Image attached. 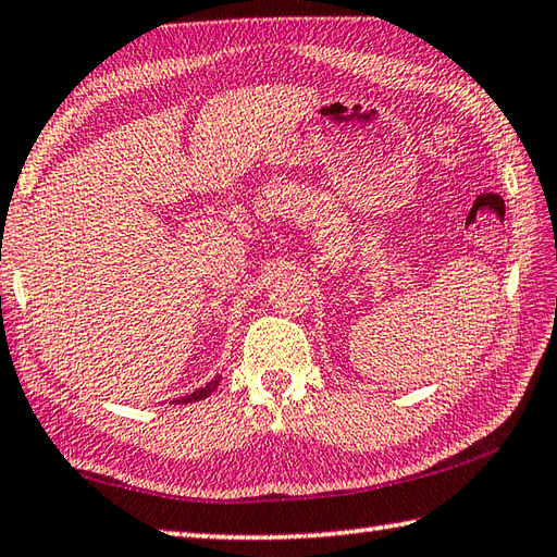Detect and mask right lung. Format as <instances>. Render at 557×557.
<instances>
[{
    "label": "right lung",
    "mask_w": 557,
    "mask_h": 557,
    "mask_svg": "<svg viewBox=\"0 0 557 557\" xmlns=\"http://www.w3.org/2000/svg\"><path fill=\"white\" fill-rule=\"evenodd\" d=\"M219 380H221V377H214V380H211V382L207 384V387H201V389H197V392H191V394H187V397H180V399H177V404H189V401H199V399L209 397V394L216 389Z\"/></svg>",
    "instance_id": "add662e5"
}]
</instances>
